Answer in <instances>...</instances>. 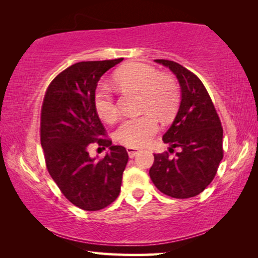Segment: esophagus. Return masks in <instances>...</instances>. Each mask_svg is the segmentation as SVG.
Listing matches in <instances>:
<instances>
[{"instance_id": "obj_1", "label": "esophagus", "mask_w": 258, "mask_h": 258, "mask_svg": "<svg viewBox=\"0 0 258 258\" xmlns=\"http://www.w3.org/2000/svg\"><path fill=\"white\" fill-rule=\"evenodd\" d=\"M126 150H127L130 158H133V157L139 155V152H140V149H137V148H133V147H128Z\"/></svg>"}]
</instances>
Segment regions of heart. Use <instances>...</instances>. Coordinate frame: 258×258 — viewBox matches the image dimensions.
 I'll use <instances>...</instances> for the list:
<instances>
[{
  "instance_id": "obj_1",
  "label": "heart",
  "mask_w": 258,
  "mask_h": 258,
  "mask_svg": "<svg viewBox=\"0 0 258 258\" xmlns=\"http://www.w3.org/2000/svg\"><path fill=\"white\" fill-rule=\"evenodd\" d=\"M113 82L121 90L142 93V112H150L160 119L171 117L180 101V87L176 81L149 64H125L113 74ZM94 108L100 118L107 123H112L118 117V106L107 84H100L95 90ZM150 113L125 119L116 131L117 141L127 147L148 145L159 130L158 123Z\"/></svg>"
}]
</instances>
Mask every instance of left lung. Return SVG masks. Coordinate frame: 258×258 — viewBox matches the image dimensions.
Segmentation results:
<instances>
[{"label": "left lung", "instance_id": "1", "mask_svg": "<svg viewBox=\"0 0 258 258\" xmlns=\"http://www.w3.org/2000/svg\"><path fill=\"white\" fill-rule=\"evenodd\" d=\"M171 69L181 86V102L171 127L163 135L169 152L155 154L149 175L157 189L172 198L199 195L211 184L223 159V128L206 87L194 73L171 60L156 59Z\"/></svg>", "mask_w": 258, "mask_h": 258}]
</instances>
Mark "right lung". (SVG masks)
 I'll use <instances>...</instances> for the list:
<instances>
[{
  "mask_svg": "<svg viewBox=\"0 0 258 258\" xmlns=\"http://www.w3.org/2000/svg\"><path fill=\"white\" fill-rule=\"evenodd\" d=\"M123 58L82 61L64 69L46 90L41 111V145L51 177L69 202L100 211L118 197L127 151L112 146L94 108V93L104 73ZM109 148L103 160L91 159L92 143Z\"/></svg>",
  "mask_w": 258,
  "mask_h": 258,
  "instance_id": "obj_1",
  "label": "right lung"
}]
</instances>
